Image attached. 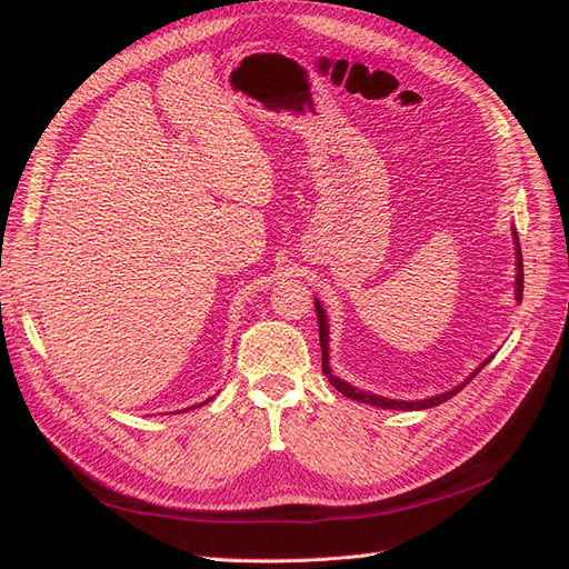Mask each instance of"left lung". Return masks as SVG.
<instances>
[{"label": "left lung", "instance_id": "8db88e82", "mask_svg": "<svg viewBox=\"0 0 569 569\" xmlns=\"http://www.w3.org/2000/svg\"><path fill=\"white\" fill-rule=\"evenodd\" d=\"M512 239H515V253H518V280H515V299L518 301H522V289H525V272H522V251H520V239H518V232L512 230ZM316 313H318V330H320V349H322V372L327 375V380H330V385L337 389V391H341L343 396H349V399H353V401H358V403H368V406H377V408H393V410H422V408H432V406H439V403H443V401H449L451 396H456L465 385H468L472 377L485 368L489 360H485V363H481L468 380H465V385H460V387H456V389H451V391H446V393H439V396H432V399H425V401H393V399H385V396H375V393H368V391H358L356 387H351V385H347V382H341L339 377H335L332 375V370H330V358H327V318H325V311H322V306L316 301Z\"/></svg>", "mask_w": 569, "mask_h": 569}]
</instances>
